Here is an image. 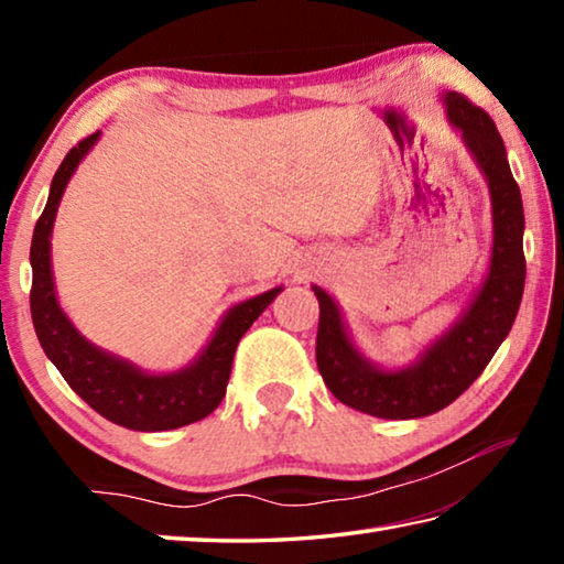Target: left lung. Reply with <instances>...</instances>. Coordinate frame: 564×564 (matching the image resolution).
Here are the masks:
<instances>
[{
    "mask_svg": "<svg viewBox=\"0 0 564 564\" xmlns=\"http://www.w3.org/2000/svg\"><path fill=\"white\" fill-rule=\"evenodd\" d=\"M447 117L463 131L492 196V259L490 273L470 308L445 336L405 370H380L360 356L343 326L338 305L316 289L321 305L316 362L323 380L343 405L360 413L410 420L437 413L460 398L488 368L495 350L508 338L524 291V214L520 186L505 154V144L488 111L451 91L445 97Z\"/></svg>",
    "mask_w": 564,
    "mask_h": 564,
    "instance_id": "8db88e82",
    "label": "left lung"
}]
</instances>
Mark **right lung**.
<instances>
[{
    "mask_svg": "<svg viewBox=\"0 0 564 564\" xmlns=\"http://www.w3.org/2000/svg\"><path fill=\"white\" fill-rule=\"evenodd\" d=\"M97 139L99 131H94L69 149V154L64 156L62 166L56 169L52 178L50 202H46L40 221L34 226L30 251V305L34 330L46 358L54 362L74 393L97 410L99 415L121 427H131V431H174V427L204 420L218 408L226 395L238 340L253 326V321L269 308L281 289L265 291L251 301L234 305L194 366L171 376L141 373L131 362L113 358L109 352L91 346L89 340H84V336H79V330L62 313L59 303H56L50 236L66 181L72 178L84 154L97 144Z\"/></svg>",
    "mask_w": 564,
    "mask_h": 564,
    "instance_id": "1",
    "label": "right lung"
}]
</instances>
